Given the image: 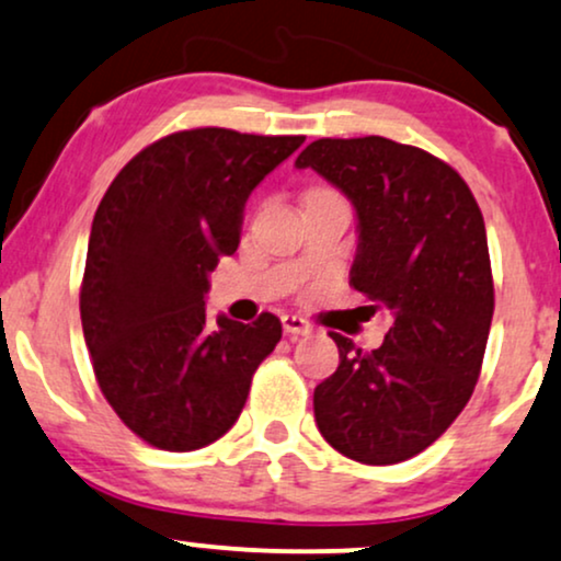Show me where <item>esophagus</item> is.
<instances>
[{"mask_svg": "<svg viewBox=\"0 0 561 561\" xmlns=\"http://www.w3.org/2000/svg\"><path fill=\"white\" fill-rule=\"evenodd\" d=\"M282 327H285V332L293 334V336L313 332V327H310V323H308L306 319H302V316H295V313H285V316H282Z\"/></svg>", "mask_w": 561, "mask_h": 561, "instance_id": "esophagus-1", "label": "esophagus"}]
</instances>
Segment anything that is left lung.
Returning <instances> with one entry per match:
<instances>
[{
  "instance_id": "obj_1",
  "label": "left lung",
  "mask_w": 561,
  "mask_h": 561,
  "mask_svg": "<svg viewBox=\"0 0 561 561\" xmlns=\"http://www.w3.org/2000/svg\"><path fill=\"white\" fill-rule=\"evenodd\" d=\"M355 208L350 285L391 313L381 347L332 332L340 366L313 391L316 426L363 465L410 460L473 394L494 316L489 242L465 180L381 135L321 138L295 159Z\"/></svg>"
}]
</instances>
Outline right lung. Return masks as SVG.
I'll return each mask as SVG.
<instances>
[{
    "label": "right lung",
    "mask_w": 561,
    "mask_h": 561,
    "mask_svg": "<svg viewBox=\"0 0 561 561\" xmlns=\"http://www.w3.org/2000/svg\"><path fill=\"white\" fill-rule=\"evenodd\" d=\"M302 135L198 127L127 161L93 216L80 321L93 374L119 421L151 447L193 451L242 413L282 323L206 321L208 274L240 245L259 182Z\"/></svg>",
    "instance_id": "obj_1"
}]
</instances>
